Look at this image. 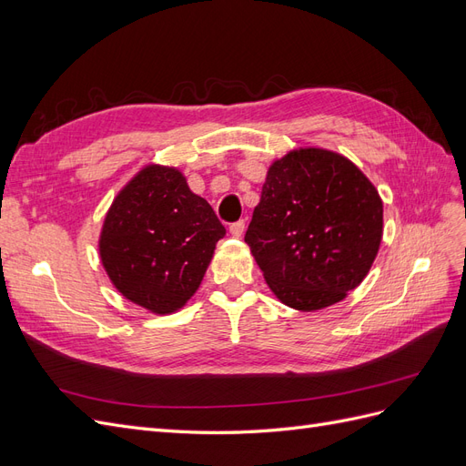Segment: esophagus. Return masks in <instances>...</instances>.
I'll use <instances>...</instances> for the list:
<instances>
[{"instance_id":"34e87169","label":"esophagus","mask_w":466,"mask_h":466,"mask_svg":"<svg viewBox=\"0 0 466 466\" xmlns=\"http://www.w3.org/2000/svg\"><path fill=\"white\" fill-rule=\"evenodd\" d=\"M229 233H231L233 237H241V235L245 233V219H238V221L231 223V225H229Z\"/></svg>"}]
</instances>
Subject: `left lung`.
Here are the masks:
<instances>
[{
    "label": "left lung",
    "mask_w": 466,
    "mask_h": 466,
    "mask_svg": "<svg viewBox=\"0 0 466 466\" xmlns=\"http://www.w3.org/2000/svg\"><path fill=\"white\" fill-rule=\"evenodd\" d=\"M383 237V202L360 168L305 147L272 163L245 243L276 298L317 311L356 289Z\"/></svg>",
    "instance_id": "obj_1"
}]
</instances>
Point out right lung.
<instances>
[{
	"label": "right lung",
	"instance_id": "obj_1",
	"mask_svg": "<svg viewBox=\"0 0 466 466\" xmlns=\"http://www.w3.org/2000/svg\"><path fill=\"white\" fill-rule=\"evenodd\" d=\"M223 235L216 211L177 168L149 165L112 202L98 252L126 299L167 315L198 289Z\"/></svg>",
	"mask_w": 466,
	"mask_h": 466
}]
</instances>
